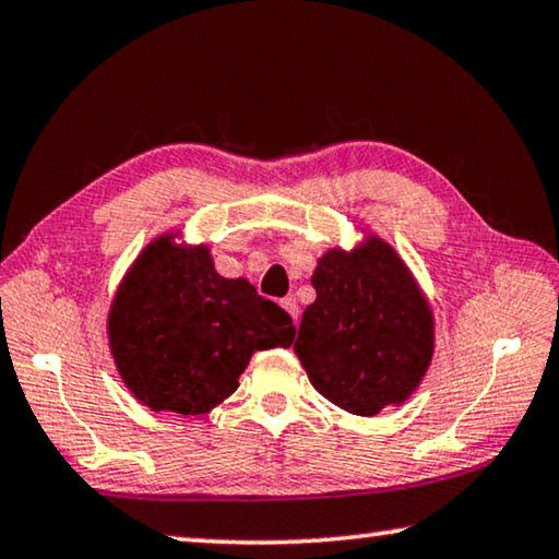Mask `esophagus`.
Returning <instances> with one entry per match:
<instances>
[{
  "mask_svg": "<svg viewBox=\"0 0 559 559\" xmlns=\"http://www.w3.org/2000/svg\"><path fill=\"white\" fill-rule=\"evenodd\" d=\"M281 306L286 308V313H288L293 320H298V313H300V310H298V302H296V298H293V296L283 298V300H281Z\"/></svg>",
  "mask_w": 559,
  "mask_h": 559,
  "instance_id": "obj_1",
  "label": "esophagus"
}]
</instances>
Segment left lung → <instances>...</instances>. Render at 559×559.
Instances as JSON below:
<instances>
[{"mask_svg": "<svg viewBox=\"0 0 559 559\" xmlns=\"http://www.w3.org/2000/svg\"><path fill=\"white\" fill-rule=\"evenodd\" d=\"M318 298L302 313L293 349L310 384L359 416L402 404L431 362L433 320L392 246L370 239L328 251L313 273Z\"/></svg>", "mask_w": 559, "mask_h": 559, "instance_id": "8db88e82", "label": "left lung"}]
</instances>
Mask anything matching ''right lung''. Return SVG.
<instances>
[{
  "label": "right lung",
  "mask_w": 559,
  "mask_h": 559,
  "mask_svg": "<svg viewBox=\"0 0 559 559\" xmlns=\"http://www.w3.org/2000/svg\"><path fill=\"white\" fill-rule=\"evenodd\" d=\"M110 349L128 390L155 412L224 402L257 349L288 347L290 316L243 278H222L206 246H147L112 300Z\"/></svg>",
  "instance_id": "obj_1"
}]
</instances>
